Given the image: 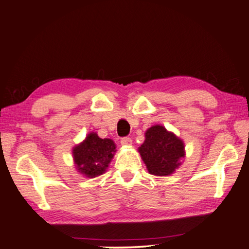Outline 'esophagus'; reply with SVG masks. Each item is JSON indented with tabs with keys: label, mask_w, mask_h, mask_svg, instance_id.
<instances>
[{
	"label": "esophagus",
	"mask_w": 249,
	"mask_h": 249,
	"mask_svg": "<svg viewBox=\"0 0 249 249\" xmlns=\"http://www.w3.org/2000/svg\"><path fill=\"white\" fill-rule=\"evenodd\" d=\"M133 143V140L128 137H125V138H122L121 139V144L124 145V147H129Z\"/></svg>",
	"instance_id": "esophagus-1"
}]
</instances>
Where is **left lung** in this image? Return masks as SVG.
Instances as JSON below:
<instances>
[{"label":"left lung","mask_w":249,"mask_h":249,"mask_svg":"<svg viewBox=\"0 0 249 249\" xmlns=\"http://www.w3.org/2000/svg\"><path fill=\"white\" fill-rule=\"evenodd\" d=\"M138 152L149 174L160 177L174 174L186 157L183 140L160 124L145 130Z\"/></svg>","instance_id":"8db88e82"}]
</instances>
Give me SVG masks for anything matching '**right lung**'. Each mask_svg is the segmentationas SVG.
Segmentation results:
<instances>
[{
  "label": "right lung",
  "instance_id": "1",
  "mask_svg": "<svg viewBox=\"0 0 249 249\" xmlns=\"http://www.w3.org/2000/svg\"><path fill=\"white\" fill-rule=\"evenodd\" d=\"M116 152L114 141L100 138L95 131L72 149L75 169L86 178H95L105 174Z\"/></svg>",
  "mask_w": 249,
  "mask_h": 249
}]
</instances>
